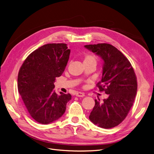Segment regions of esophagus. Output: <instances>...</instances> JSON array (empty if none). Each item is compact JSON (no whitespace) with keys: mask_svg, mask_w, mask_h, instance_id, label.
Listing matches in <instances>:
<instances>
[{"mask_svg":"<svg viewBox=\"0 0 154 154\" xmlns=\"http://www.w3.org/2000/svg\"><path fill=\"white\" fill-rule=\"evenodd\" d=\"M75 96L77 97H82L85 96V94L83 92H77L75 93Z\"/></svg>","mask_w":154,"mask_h":154,"instance_id":"obj_1","label":"esophagus"}]
</instances>
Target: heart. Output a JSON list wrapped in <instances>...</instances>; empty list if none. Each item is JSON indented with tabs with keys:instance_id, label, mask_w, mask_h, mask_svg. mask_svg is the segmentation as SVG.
Segmentation results:
<instances>
[{
	"instance_id": "b5f03b06",
	"label": "heart",
	"mask_w": 154,
	"mask_h": 154,
	"mask_svg": "<svg viewBox=\"0 0 154 154\" xmlns=\"http://www.w3.org/2000/svg\"><path fill=\"white\" fill-rule=\"evenodd\" d=\"M84 63H94L96 65L97 58L92 54H86L84 58Z\"/></svg>"
}]
</instances>
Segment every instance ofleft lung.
Returning a JSON list of instances; mask_svg holds the SVG:
<instances>
[{"instance_id": "1", "label": "left lung", "mask_w": 154, "mask_h": 154, "mask_svg": "<svg viewBox=\"0 0 154 154\" xmlns=\"http://www.w3.org/2000/svg\"><path fill=\"white\" fill-rule=\"evenodd\" d=\"M84 47L103 60L102 79L97 87L108 94L103 102L95 99L89 119L101 128H114L125 119L134 103L137 91L135 71L127 58L110 44L88 45Z\"/></svg>"}]
</instances>
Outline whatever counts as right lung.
Masks as SVG:
<instances>
[{
  "label": "right lung",
  "mask_w": 154,
  "mask_h": 154,
  "mask_svg": "<svg viewBox=\"0 0 154 154\" xmlns=\"http://www.w3.org/2000/svg\"><path fill=\"white\" fill-rule=\"evenodd\" d=\"M70 53L66 44H46L29 55L19 69V93L29 114L38 123L49 124L65 112L72 96L62 92L57 94L54 82L64 72Z\"/></svg>",
  "instance_id": "right-lung-1"
}]
</instances>
